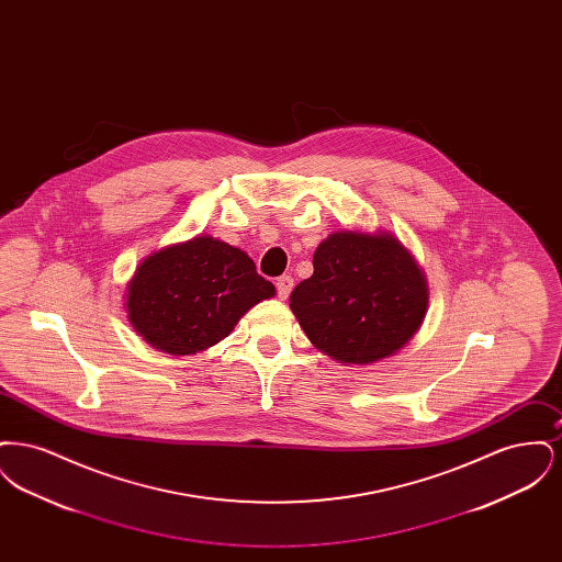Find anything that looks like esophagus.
<instances>
[{
    "label": "esophagus",
    "mask_w": 562,
    "mask_h": 562,
    "mask_svg": "<svg viewBox=\"0 0 562 562\" xmlns=\"http://www.w3.org/2000/svg\"><path fill=\"white\" fill-rule=\"evenodd\" d=\"M293 276H280V278L276 280V291H278L280 299H286V296L291 294V291H293Z\"/></svg>",
    "instance_id": "obj_1"
}]
</instances>
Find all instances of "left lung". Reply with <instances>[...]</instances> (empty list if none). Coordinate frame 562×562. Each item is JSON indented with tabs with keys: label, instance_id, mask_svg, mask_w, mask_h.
<instances>
[{
	"label": "left lung",
	"instance_id": "1",
	"mask_svg": "<svg viewBox=\"0 0 562 562\" xmlns=\"http://www.w3.org/2000/svg\"><path fill=\"white\" fill-rule=\"evenodd\" d=\"M426 307L422 269L385 234H330L314 252L312 278L291 293V310L310 341L349 364L398 351L417 333Z\"/></svg>",
	"mask_w": 562,
	"mask_h": 562
}]
</instances>
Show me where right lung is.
I'll use <instances>...</instances> for the list:
<instances>
[{"label":"right lung","instance_id":"obj_1","mask_svg":"<svg viewBox=\"0 0 562 562\" xmlns=\"http://www.w3.org/2000/svg\"><path fill=\"white\" fill-rule=\"evenodd\" d=\"M276 294L255 261L200 236L147 257L128 286V318L147 344L188 356L225 339L241 316Z\"/></svg>","mask_w":562,"mask_h":562}]
</instances>
